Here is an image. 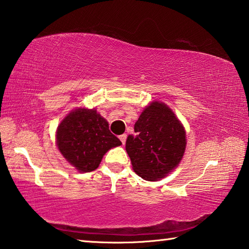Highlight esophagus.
Masks as SVG:
<instances>
[{"mask_svg": "<svg viewBox=\"0 0 249 249\" xmlns=\"http://www.w3.org/2000/svg\"><path fill=\"white\" fill-rule=\"evenodd\" d=\"M119 139H120V141H121V143L124 144L125 141H126V134H121V135H119Z\"/></svg>", "mask_w": 249, "mask_h": 249, "instance_id": "esophagus-1", "label": "esophagus"}]
</instances>
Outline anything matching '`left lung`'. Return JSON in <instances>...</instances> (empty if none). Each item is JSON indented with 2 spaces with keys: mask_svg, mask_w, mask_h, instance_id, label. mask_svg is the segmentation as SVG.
Listing matches in <instances>:
<instances>
[{
  "mask_svg": "<svg viewBox=\"0 0 249 249\" xmlns=\"http://www.w3.org/2000/svg\"><path fill=\"white\" fill-rule=\"evenodd\" d=\"M129 135L125 151L134 172L142 179L157 181L176 169L184 155V126L169 107L155 101L146 106Z\"/></svg>",
  "mask_w": 249,
  "mask_h": 249,
  "instance_id": "8db88e82",
  "label": "left lung"
}]
</instances>
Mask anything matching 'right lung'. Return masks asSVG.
<instances>
[{
	"instance_id": "1",
	"label": "right lung",
	"mask_w": 249,
	"mask_h": 249,
	"mask_svg": "<svg viewBox=\"0 0 249 249\" xmlns=\"http://www.w3.org/2000/svg\"><path fill=\"white\" fill-rule=\"evenodd\" d=\"M56 145L79 172H91L100 166L107 151L119 146L121 142L96 109L80 107L70 111L58 124Z\"/></svg>"
}]
</instances>
